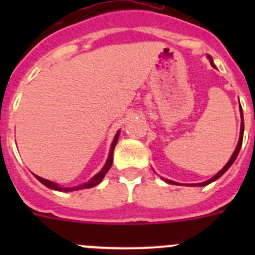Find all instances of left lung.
<instances>
[{
  "instance_id": "left-lung-1",
  "label": "left lung",
  "mask_w": 255,
  "mask_h": 255,
  "mask_svg": "<svg viewBox=\"0 0 255 255\" xmlns=\"http://www.w3.org/2000/svg\"><path fill=\"white\" fill-rule=\"evenodd\" d=\"M208 58H209V61H211V65H212V66L215 67V65H213V61H212L211 56H208ZM240 115H242V126H240V138H239V143H238V145H236V148H235V152L233 153V155H231V158H230V161L227 162L226 166H225V167L222 168V170H221L220 172L216 173L215 176L212 177V179L207 180V181H204V182H199V184H193V186H206V185H208V184H211V182L216 181V180L220 179V177L222 176V175H224V173L226 172V171L229 170L230 167H231V164H233L234 162H235L236 157H238L239 152H240V148H242L243 136H244V120H243V110H242V107H240ZM164 181L168 182V184H173V185H176V182L172 181V180H164ZM190 185H191V184H190Z\"/></svg>"
}]
</instances>
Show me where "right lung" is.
<instances>
[{"instance_id":"right-lung-1","label":"right lung","mask_w":255,"mask_h":255,"mask_svg":"<svg viewBox=\"0 0 255 255\" xmlns=\"http://www.w3.org/2000/svg\"><path fill=\"white\" fill-rule=\"evenodd\" d=\"M119 135H120V131H117V134L115 135V139H114V141H112V144H111V149H110V154H108L107 162H106V163H105V166H103L102 170H101L100 172L97 173L96 176L92 177V179L89 180V181L85 182V184H82V185H78V186H73V188H64V186H60V185H58V184H56V182H52V181H49V180L43 179V177H39V176H37V175H34V176L37 177V180H39V181L42 182L43 185H46L47 188L52 189V190L73 191V190H80V189L93 188V186L98 185V184H100V182L102 181L106 173H107L108 170L111 168L112 161H114V149H115V147H116L117 140H119Z\"/></svg>"}]
</instances>
